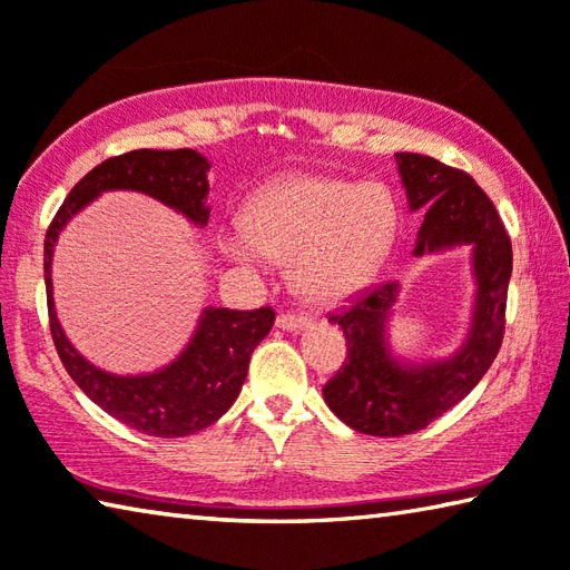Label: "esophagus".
I'll use <instances>...</instances> for the list:
<instances>
[{
    "instance_id": "obj_1",
    "label": "esophagus",
    "mask_w": 570,
    "mask_h": 570,
    "mask_svg": "<svg viewBox=\"0 0 570 570\" xmlns=\"http://www.w3.org/2000/svg\"><path fill=\"white\" fill-rule=\"evenodd\" d=\"M307 325H311V321H307L305 315H291V313L277 315V327H279V331L297 333V331H303V327H307Z\"/></svg>"
}]
</instances>
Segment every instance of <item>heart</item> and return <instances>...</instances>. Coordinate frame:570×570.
<instances>
[{
    "label": "heart",
    "instance_id": "heart-1",
    "mask_svg": "<svg viewBox=\"0 0 570 570\" xmlns=\"http://www.w3.org/2000/svg\"><path fill=\"white\" fill-rule=\"evenodd\" d=\"M395 197L377 183L291 175L259 187L243 209L245 233L225 239L243 265L291 257V283L313 305L343 303L371 283L397 235Z\"/></svg>",
    "mask_w": 570,
    "mask_h": 570
}]
</instances>
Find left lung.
Wrapping results in <instances>:
<instances>
[{
    "label": "left lung",
    "mask_w": 570,
    "mask_h": 570,
    "mask_svg": "<svg viewBox=\"0 0 570 570\" xmlns=\"http://www.w3.org/2000/svg\"><path fill=\"white\" fill-rule=\"evenodd\" d=\"M411 213H425L415 257L471 247L475 279L465 341L443 361H405L387 343V321L401 285L385 283L331 317L341 325L347 357L323 387L331 411L365 435L395 438L423 431L481 383L503 343L513 249L495 207L471 175L433 157L395 153Z\"/></svg>",
    "instance_id": "obj_1"
}]
</instances>
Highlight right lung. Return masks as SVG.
Listing matches in <instances>:
<instances>
[{
  "mask_svg": "<svg viewBox=\"0 0 570 570\" xmlns=\"http://www.w3.org/2000/svg\"><path fill=\"white\" fill-rule=\"evenodd\" d=\"M207 173V157L195 149H135L109 157L72 187L45 237L49 331L59 361L89 401L145 435L185 438L223 417L245 383L249 355L273 331V307H259V311L205 307L193 337L173 363L139 375L107 373L89 363L69 343L59 325L52 297L55 245L59 233L79 209L112 189L155 197L193 225L205 227L209 219Z\"/></svg>",
  "mask_w": 570,
  "mask_h": 570,
  "instance_id": "right-lung-1",
  "label": "right lung"
}]
</instances>
